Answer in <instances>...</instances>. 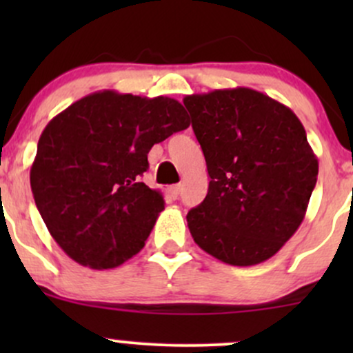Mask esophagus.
Here are the masks:
<instances>
[{
  "label": "esophagus",
  "mask_w": 353,
  "mask_h": 353,
  "mask_svg": "<svg viewBox=\"0 0 353 353\" xmlns=\"http://www.w3.org/2000/svg\"><path fill=\"white\" fill-rule=\"evenodd\" d=\"M168 192H169V196L172 197V199H177V197H179V192H181V184H172V185H169Z\"/></svg>",
  "instance_id": "esophagus-1"
}]
</instances>
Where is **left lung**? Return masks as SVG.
Here are the masks:
<instances>
[{"instance_id": "left-lung-1", "label": "left lung", "mask_w": 353, "mask_h": 353, "mask_svg": "<svg viewBox=\"0 0 353 353\" xmlns=\"http://www.w3.org/2000/svg\"><path fill=\"white\" fill-rule=\"evenodd\" d=\"M209 172L188 214L194 242L229 265H255L302 224L319 161L292 109L250 88L184 98Z\"/></svg>"}]
</instances>
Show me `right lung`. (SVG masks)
<instances>
[{"instance_id":"1","label":"right lung","mask_w":353,"mask_h":353,"mask_svg":"<svg viewBox=\"0 0 353 353\" xmlns=\"http://www.w3.org/2000/svg\"><path fill=\"white\" fill-rule=\"evenodd\" d=\"M190 124L172 98L116 91L84 96L48 123L31 165L33 197L48 230L72 261L114 269L143 249L164 209L141 182L154 144Z\"/></svg>"}]
</instances>
